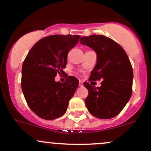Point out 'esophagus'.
Instances as JSON below:
<instances>
[{
    "instance_id": "obj_1",
    "label": "esophagus",
    "mask_w": 151,
    "mask_h": 151,
    "mask_svg": "<svg viewBox=\"0 0 151 151\" xmlns=\"http://www.w3.org/2000/svg\"><path fill=\"white\" fill-rule=\"evenodd\" d=\"M79 87H82V86H83V82H82V81H79Z\"/></svg>"
}]
</instances>
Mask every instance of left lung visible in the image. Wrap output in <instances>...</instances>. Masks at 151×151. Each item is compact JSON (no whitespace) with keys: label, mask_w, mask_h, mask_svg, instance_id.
Returning <instances> with one entry per match:
<instances>
[{"label":"left lung","mask_w":151,"mask_h":151,"mask_svg":"<svg viewBox=\"0 0 151 151\" xmlns=\"http://www.w3.org/2000/svg\"><path fill=\"white\" fill-rule=\"evenodd\" d=\"M79 41L94 49L97 55L89 78L90 83L84 82L89 92L84 100L87 110L97 118H112L131 97L133 72L130 59L123 48L107 36H82ZM100 79L101 86L95 88V82Z\"/></svg>","instance_id":"left-lung-1"}]
</instances>
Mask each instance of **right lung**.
<instances>
[{"instance_id":"add662e5","label":"right lung","mask_w":151,"mask_h":151,"mask_svg":"<svg viewBox=\"0 0 151 151\" xmlns=\"http://www.w3.org/2000/svg\"><path fill=\"white\" fill-rule=\"evenodd\" d=\"M80 36L51 35L43 38L30 49L22 65L21 88L31 110L45 120L62 117L79 85L73 76L64 83L55 82L57 74H65L67 55Z\"/></svg>"}]
</instances>
